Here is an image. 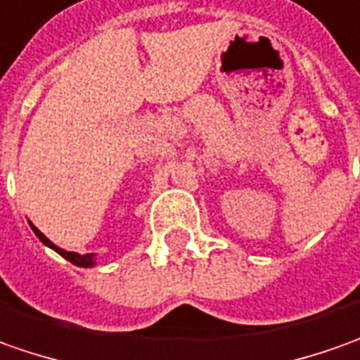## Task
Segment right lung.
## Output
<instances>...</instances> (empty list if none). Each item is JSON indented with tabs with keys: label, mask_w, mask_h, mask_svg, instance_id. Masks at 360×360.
Returning <instances> with one entry per match:
<instances>
[{
	"label": "right lung",
	"mask_w": 360,
	"mask_h": 360,
	"mask_svg": "<svg viewBox=\"0 0 360 360\" xmlns=\"http://www.w3.org/2000/svg\"><path fill=\"white\" fill-rule=\"evenodd\" d=\"M30 225H32V223H30ZM32 229H33V233H35V235L39 237V241L44 243V245H47V247H51V249H53V251H57V253L61 255V257H65L69 263H73V265H77V266H91V265H94V255H89V253L79 255V253H71V251H63V249H59V247H56L53 243L49 241V239H47V237H45L44 233L37 229V227H33V225H32Z\"/></svg>",
	"instance_id": "obj_1"
}]
</instances>
